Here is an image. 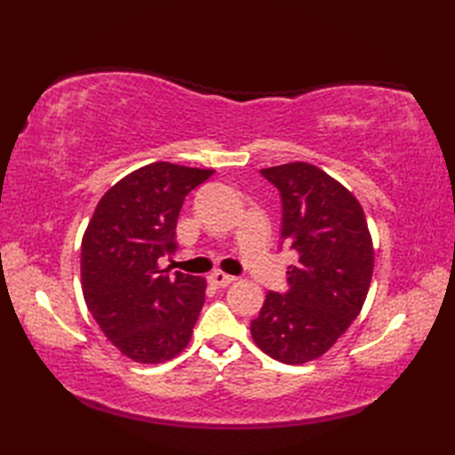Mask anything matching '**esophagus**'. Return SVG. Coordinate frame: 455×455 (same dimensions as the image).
I'll return each mask as SVG.
<instances>
[{
  "label": "esophagus",
  "instance_id": "obj_1",
  "mask_svg": "<svg viewBox=\"0 0 455 455\" xmlns=\"http://www.w3.org/2000/svg\"><path fill=\"white\" fill-rule=\"evenodd\" d=\"M233 282H236V277L235 275H228L225 272H212L209 275V283L215 285V287H227V285H230Z\"/></svg>",
  "mask_w": 455,
  "mask_h": 455
}]
</instances>
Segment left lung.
Here are the masks:
<instances>
[{
	"instance_id": "1",
	"label": "left lung",
	"mask_w": 455,
	"mask_h": 455,
	"mask_svg": "<svg viewBox=\"0 0 455 455\" xmlns=\"http://www.w3.org/2000/svg\"><path fill=\"white\" fill-rule=\"evenodd\" d=\"M283 205L282 238L297 252L289 291H269L250 324L256 346L301 365L331 350L360 315L373 275V243L360 201L308 162L264 168Z\"/></svg>"
}]
</instances>
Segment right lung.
Listing matches in <instances>:
<instances>
[{"instance_id":"add662e5","label":"right lung","mask_w":455,"mask_h":455,"mask_svg":"<svg viewBox=\"0 0 455 455\" xmlns=\"http://www.w3.org/2000/svg\"><path fill=\"white\" fill-rule=\"evenodd\" d=\"M215 170L154 162L100 199L82 238V291L108 340L139 363L186 350L207 282L160 267L176 250L178 217L191 189Z\"/></svg>"}]
</instances>
